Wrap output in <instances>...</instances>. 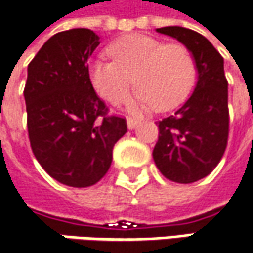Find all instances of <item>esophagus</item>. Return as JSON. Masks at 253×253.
<instances>
[{"mask_svg": "<svg viewBox=\"0 0 253 253\" xmlns=\"http://www.w3.org/2000/svg\"><path fill=\"white\" fill-rule=\"evenodd\" d=\"M138 123H140V122H138L137 119H134V117H127V127H128L130 130H133L134 127L137 126Z\"/></svg>", "mask_w": 253, "mask_h": 253, "instance_id": "esophagus-1", "label": "esophagus"}]
</instances>
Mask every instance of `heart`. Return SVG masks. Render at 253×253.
<instances>
[{
    "label": "heart",
    "instance_id": "1",
    "mask_svg": "<svg viewBox=\"0 0 253 253\" xmlns=\"http://www.w3.org/2000/svg\"><path fill=\"white\" fill-rule=\"evenodd\" d=\"M113 61L103 58L89 63L87 75L99 96L110 103L126 97L131 81L137 90L130 100L133 109L154 105L157 110L178 106L191 92L197 68L191 52L180 43L131 34L109 46Z\"/></svg>",
    "mask_w": 253,
    "mask_h": 253
}]
</instances>
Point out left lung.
Listing matches in <instances>:
<instances>
[{
  "instance_id": "left-lung-1",
  "label": "left lung",
  "mask_w": 253,
  "mask_h": 253,
  "mask_svg": "<svg viewBox=\"0 0 253 253\" xmlns=\"http://www.w3.org/2000/svg\"><path fill=\"white\" fill-rule=\"evenodd\" d=\"M191 52L197 84L188 100L159 122L153 159L170 181L190 184L207 177L221 161L228 141V81L224 58L201 34L182 27L157 28Z\"/></svg>"
}]
</instances>
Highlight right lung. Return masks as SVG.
Listing matches in <instances>:
<instances>
[{
    "mask_svg": "<svg viewBox=\"0 0 253 253\" xmlns=\"http://www.w3.org/2000/svg\"><path fill=\"white\" fill-rule=\"evenodd\" d=\"M100 43L87 28L50 37L28 65L24 89L31 148L42 169L61 184L84 188L100 181L126 120L107 116L87 75Z\"/></svg>",
    "mask_w": 253,
    "mask_h": 253,
    "instance_id": "1",
    "label": "right lung"
}]
</instances>
